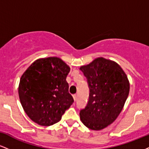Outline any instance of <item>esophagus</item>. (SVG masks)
I'll return each mask as SVG.
<instances>
[{"mask_svg":"<svg viewBox=\"0 0 149 149\" xmlns=\"http://www.w3.org/2000/svg\"><path fill=\"white\" fill-rule=\"evenodd\" d=\"M73 100H74V101H76V100H77V95H76V94H75V95H73Z\"/></svg>","mask_w":149,"mask_h":149,"instance_id":"esophagus-1","label":"esophagus"}]
</instances>
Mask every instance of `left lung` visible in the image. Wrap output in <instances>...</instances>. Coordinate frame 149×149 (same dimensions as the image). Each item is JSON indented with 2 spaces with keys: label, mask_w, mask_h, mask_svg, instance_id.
<instances>
[{
  "label": "left lung",
  "mask_w": 149,
  "mask_h": 149,
  "mask_svg": "<svg viewBox=\"0 0 149 149\" xmlns=\"http://www.w3.org/2000/svg\"><path fill=\"white\" fill-rule=\"evenodd\" d=\"M90 88L88 103L80 111L83 124L92 130H101L115 121L130 92L127 75L116 61L98 57L80 66Z\"/></svg>",
  "instance_id": "8db88e82"
}]
</instances>
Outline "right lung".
Returning a JSON list of instances; mask_svg holds the SVG:
<instances>
[{
  "label": "right lung",
  "instance_id": "right-lung-1",
  "mask_svg": "<svg viewBox=\"0 0 149 149\" xmlns=\"http://www.w3.org/2000/svg\"><path fill=\"white\" fill-rule=\"evenodd\" d=\"M70 67L57 57L41 58L30 65L19 84L20 102L27 116L36 123H57L73 102L66 76Z\"/></svg>",
  "mask_w": 149,
  "mask_h": 149
}]
</instances>
